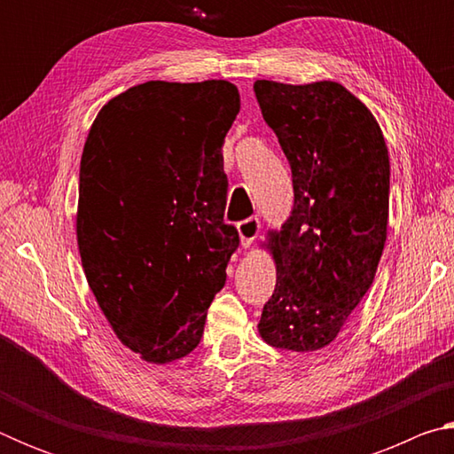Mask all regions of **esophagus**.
<instances>
[{
    "instance_id": "34e87169",
    "label": "esophagus",
    "mask_w": 454,
    "mask_h": 454,
    "mask_svg": "<svg viewBox=\"0 0 454 454\" xmlns=\"http://www.w3.org/2000/svg\"><path fill=\"white\" fill-rule=\"evenodd\" d=\"M238 234H240L242 248H250L252 242L256 240L260 234V220L258 218H246L238 224Z\"/></svg>"
}]
</instances>
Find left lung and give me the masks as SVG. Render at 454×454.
I'll list each match as a JSON object with an SVG mask.
<instances>
[{
  "label": "left lung",
  "instance_id": "left-lung-1",
  "mask_svg": "<svg viewBox=\"0 0 454 454\" xmlns=\"http://www.w3.org/2000/svg\"><path fill=\"white\" fill-rule=\"evenodd\" d=\"M292 170L294 206L270 232L276 286L258 322L276 348L328 347L372 286L388 226L390 164L372 112L336 82L256 80Z\"/></svg>",
  "mask_w": 454,
  "mask_h": 454
}]
</instances>
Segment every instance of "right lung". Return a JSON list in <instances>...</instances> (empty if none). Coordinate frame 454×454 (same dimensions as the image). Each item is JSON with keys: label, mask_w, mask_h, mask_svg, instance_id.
Returning a JSON list of instances; mask_svg holds the SVG:
<instances>
[{"label": "right lung", "mask_w": 454, "mask_h": 454, "mask_svg": "<svg viewBox=\"0 0 454 454\" xmlns=\"http://www.w3.org/2000/svg\"><path fill=\"white\" fill-rule=\"evenodd\" d=\"M238 112L226 80L145 82L112 98L83 144L82 266L112 330L145 363L198 347L240 244L224 224L222 158Z\"/></svg>", "instance_id": "add662e5"}]
</instances>
